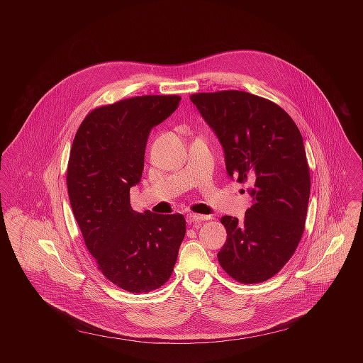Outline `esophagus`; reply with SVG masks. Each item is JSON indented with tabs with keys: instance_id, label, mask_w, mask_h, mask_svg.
<instances>
[{
	"instance_id": "1",
	"label": "esophagus",
	"mask_w": 363,
	"mask_h": 363,
	"mask_svg": "<svg viewBox=\"0 0 363 363\" xmlns=\"http://www.w3.org/2000/svg\"><path fill=\"white\" fill-rule=\"evenodd\" d=\"M208 219H212V216H208V215H199V213H187V222L191 223L193 226L199 228L201 225L203 220H208Z\"/></svg>"
}]
</instances>
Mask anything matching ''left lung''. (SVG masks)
<instances>
[{"label": "left lung", "mask_w": 363, "mask_h": 363, "mask_svg": "<svg viewBox=\"0 0 363 363\" xmlns=\"http://www.w3.org/2000/svg\"><path fill=\"white\" fill-rule=\"evenodd\" d=\"M190 99L222 144L228 174L252 186L245 220L220 218L228 238L218 261L238 282H264L292 257L305 230L311 170L302 134L282 107L243 91Z\"/></svg>", "instance_id": "obj_1"}]
</instances>
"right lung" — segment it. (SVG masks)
<instances>
[{
	"mask_svg": "<svg viewBox=\"0 0 363 363\" xmlns=\"http://www.w3.org/2000/svg\"><path fill=\"white\" fill-rule=\"evenodd\" d=\"M177 95H145L94 108L81 123L67 169L68 197L99 271L118 288L143 294L172 275L186 235L182 213L135 212L151 130L180 104Z\"/></svg>",
	"mask_w": 363,
	"mask_h": 363,
	"instance_id": "right-lung-1",
	"label": "right lung"
}]
</instances>
